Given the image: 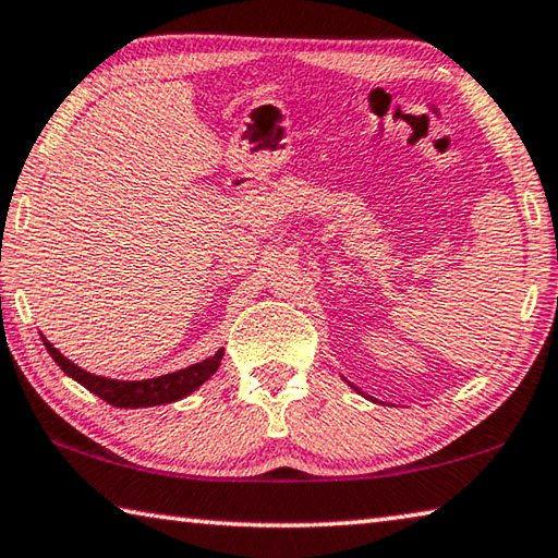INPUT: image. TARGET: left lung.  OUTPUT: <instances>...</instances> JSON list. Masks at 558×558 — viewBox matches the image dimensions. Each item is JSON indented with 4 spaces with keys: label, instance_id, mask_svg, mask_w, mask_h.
Segmentation results:
<instances>
[{
    "label": "left lung",
    "instance_id": "1",
    "mask_svg": "<svg viewBox=\"0 0 558 558\" xmlns=\"http://www.w3.org/2000/svg\"><path fill=\"white\" fill-rule=\"evenodd\" d=\"M356 391H359V389H356ZM359 393H362V391H359Z\"/></svg>",
    "mask_w": 558,
    "mask_h": 558
}]
</instances>
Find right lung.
<instances>
[{
  "label": "right lung",
  "mask_w": 558,
  "mask_h": 558,
  "mask_svg": "<svg viewBox=\"0 0 558 558\" xmlns=\"http://www.w3.org/2000/svg\"><path fill=\"white\" fill-rule=\"evenodd\" d=\"M41 339L46 349H49V354L53 356V362L59 364L71 379H75L81 386H86L90 393L100 396V399L108 401L110 405H118V409H143V405H162V403L184 399V396L199 389L206 379H211V374L219 369L223 359V349H219L214 356L204 359L199 364H192L186 366V369H179L165 376H157V379L118 381V379H106V376H96L86 369H81L78 364L69 362V359H65L51 342H46V337Z\"/></svg>",
  "instance_id": "1"
}]
</instances>
